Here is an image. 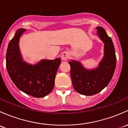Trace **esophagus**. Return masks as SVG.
I'll use <instances>...</instances> for the list:
<instances>
[{"mask_svg": "<svg viewBox=\"0 0 128 128\" xmlns=\"http://www.w3.org/2000/svg\"><path fill=\"white\" fill-rule=\"evenodd\" d=\"M62 59L64 60H66L69 58V54L67 52H63L61 55Z\"/></svg>", "mask_w": 128, "mask_h": 128, "instance_id": "esophagus-1", "label": "esophagus"}]
</instances>
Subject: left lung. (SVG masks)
Here are the masks:
<instances>
[{"label":"left lung","mask_w":128,"mask_h":128,"mask_svg":"<svg viewBox=\"0 0 128 128\" xmlns=\"http://www.w3.org/2000/svg\"><path fill=\"white\" fill-rule=\"evenodd\" d=\"M97 34L104 42V56L96 70H87L78 62H69L71 78L75 90L85 96L100 92L111 81L116 64L114 46L111 38L102 27H97Z\"/></svg>","instance_id":"8db88e82"}]
</instances>
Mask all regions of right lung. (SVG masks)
<instances>
[{
    "label": "right lung",
    "instance_id": "1",
    "mask_svg": "<svg viewBox=\"0 0 128 128\" xmlns=\"http://www.w3.org/2000/svg\"><path fill=\"white\" fill-rule=\"evenodd\" d=\"M26 30L20 29L9 42L6 54L8 73L16 86L23 92L37 98L45 97L54 87L60 58L44 60L34 66L22 61L18 42Z\"/></svg>",
    "mask_w": 128,
    "mask_h": 128
}]
</instances>
